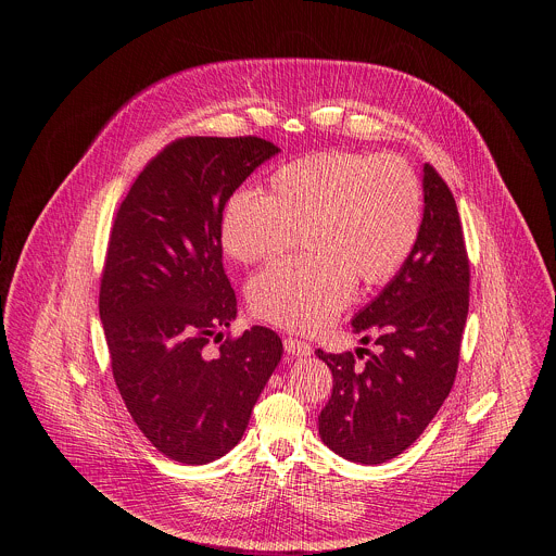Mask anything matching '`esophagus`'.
I'll return each mask as SVG.
<instances>
[{"label": "esophagus", "mask_w": 556, "mask_h": 556, "mask_svg": "<svg viewBox=\"0 0 556 556\" xmlns=\"http://www.w3.org/2000/svg\"><path fill=\"white\" fill-rule=\"evenodd\" d=\"M283 348H286L288 354H292V356H296V358H303V356H309V354H312L309 343L299 341V339H292V337H288V339L283 341Z\"/></svg>", "instance_id": "esophagus-1"}]
</instances>
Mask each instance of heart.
<instances>
[{
	"label": "heart",
	"mask_w": 556,
	"mask_h": 556,
	"mask_svg": "<svg viewBox=\"0 0 556 556\" xmlns=\"http://www.w3.org/2000/svg\"><path fill=\"white\" fill-rule=\"evenodd\" d=\"M420 226L422 189L409 163L330 149L279 167L266 195H230L219 242L230 260L255 264L292 249L301 232L305 255L257 273L249 303L273 326L316 332L352 301L354 281L378 286L403 268Z\"/></svg>",
	"instance_id": "1"
}]
</instances>
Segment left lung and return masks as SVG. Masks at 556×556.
Listing matches in <instances>:
<instances>
[{
  "label": "left lung",
  "instance_id": "8db88e82",
  "mask_svg": "<svg viewBox=\"0 0 556 556\" xmlns=\"http://www.w3.org/2000/svg\"><path fill=\"white\" fill-rule=\"evenodd\" d=\"M425 213L418 242L354 319L361 341L380 348L316 356L332 369V399L319 416L321 440L341 457L382 464L409 448L453 387L468 314L470 268L455 198L440 174L422 169Z\"/></svg>",
  "mask_w": 556,
  "mask_h": 556
}]
</instances>
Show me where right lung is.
Masks as SVG:
<instances>
[{"label":"right lung","mask_w":556,"mask_h":556,"mask_svg":"<svg viewBox=\"0 0 556 556\" xmlns=\"http://www.w3.org/2000/svg\"><path fill=\"white\" fill-rule=\"evenodd\" d=\"M275 153L257 136L178 138L140 172L110 232L99 312L112 374L144 438L182 464H208L242 440L283 354L264 326L222 332L237 299L219 217Z\"/></svg>","instance_id":"add662e5"}]
</instances>
